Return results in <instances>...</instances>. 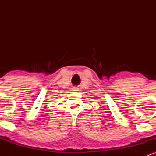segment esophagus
I'll return each instance as SVG.
<instances>
[{
	"instance_id": "1",
	"label": "esophagus",
	"mask_w": 156,
	"mask_h": 156,
	"mask_svg": "<svg viewBox=\"0 0 156 156\" xmlns=\"http://www.w3.org/2000/svg\"><path fill=\"white\" fill-rule=\"evenodd\" d=\"M72 89H73V92H76V91H78V89H77L76 87H73V88Z\"/></svg>"
}]
</instances>
